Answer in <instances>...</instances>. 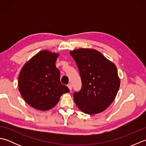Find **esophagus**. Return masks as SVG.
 Listing matches in <instances>:
<instances>
[{
	"label": "esophagus",
	"instance_id": "obj_1",
	"mask_svg": "<svg viewBox=\"0 0 146 146\" xmlns=\"http://www.w3.org/2000/svg\"><path fill=\"white\" fill-rule=\"evenodd\" d=\"M68 88L70 89V91L71 90H72V86H71V84H68Z\"/></svg>",
	"mask_w": 146,
	"mask_h": 146
}]
</instances>
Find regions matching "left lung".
Listing matches in <instances>:
<instances>
[{"label": "left lung", "instance_id": "left-lung-1", "mask_svg": "<svg viewBox=\"0 0 146 146\" xmlns=\"http://www.w3.org/2000/svg\"><path fill=\"white\" fill-rule=\"evenodd\" d=\"M70 53L82 82L81 90L73 94L76 106L86 114L102 112L113 102L120 87L116 66L94 49H76Z\"/></svg>", "mask_w": 146, "mask_h": 146}]
</instances>
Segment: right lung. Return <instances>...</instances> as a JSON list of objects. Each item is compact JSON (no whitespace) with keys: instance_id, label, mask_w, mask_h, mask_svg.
<instances>
[{"instance_id":"right-lung-1","label":"right lung","mask_w":146,"mask_h":146,"mask_svg":"<svg viewBox=\"0 0 146 146\" xmlns=\"http://www.w3.org/2000/svg\"><path fill=\"white\" fill-rule=\"evenodd\" d=\"M60 54L42 50L21 68L19 91L23 99L35 109L46 111L56 106L61 96L70 92L60 82V71L56 66Z\"/></svg>"}]
</instances>
